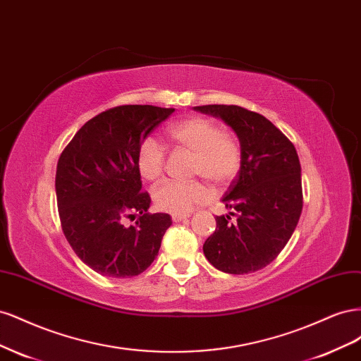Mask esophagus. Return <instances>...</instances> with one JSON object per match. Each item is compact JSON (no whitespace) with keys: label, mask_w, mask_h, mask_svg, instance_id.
<instances>
[{"label":"esophagus","mask_w":361,"mask_h":361,"mask_svg":"<svg viewBox=\"0 0 361 361\" xmlns=\"http://www.w3.org/2000/svg\"><path fill=\"white\" fill-rule=\"evenodd\" d=\"M190 215H187V214H173L171 215V220L174 221V223H179V221H183V220H187Z\"/></svg>","instance_id":"34e87169"}]
</instances>
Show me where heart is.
I'll use <instances>...</instances> for the list:
<instances>
[{
	"label": "heart",
	"instance_id": "heart-1",
	"mask_svg": "<svg viewBox=\"0 0 361 361\" xmlns=\"http://www.w3.org/2000/svg\"><path fill=\"white\" fill-rule=\"evenodd\" d=\"M170 143L192 152V174H200L212 185H226L241 169V147L235 137L221 133L214 120L188 117L166 129ZM162 146L154 138H145L137 150V170L146 180H157L164 170ZM209 199V190L202 180H164L154 190L155 206L170 214H188L195 204Z\"/></svg>",
	"mask_w": 361,
	"mask_h": 361
}]
</instances>
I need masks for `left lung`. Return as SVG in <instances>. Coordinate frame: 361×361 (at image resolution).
I'll return each mask as SVG.
<instances>
[{
  "label": "left lung",
  "mask_w": 361,
  "mask_h": 361,
  "mask_svg": "<svg viewBox=\"0 0 361 361\" xmlns=\"http://www.w3.org/2000/svg\"><path fill=\"white\" fill-rule=\"evenodd\" d=\"M195 111L221 118L241 145V169L223 197L235 209L216 216L204 257L227 274H250L285 248L302 211L301 166L286 135L269 120L238 105H202ZM231 214L237 218L232 222Z\"/></svg>",
  "instance_id": "left-lung-1"
}]
</instances>
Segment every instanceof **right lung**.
I'll return each mask as SVG.
<instances>
[{
  "label": "right lung",
  "mask_w": 361,
  "mask_h": 361,
  "mask_svg": "<svg viewBox=\"0 0 361 361\" xmlns=\"http://www.w3.org/2000/svg\"><path fill=\"white\" fill-rule=\"evenodd\" d=\"M173 111L154 105L110 108L90 118L60 155L56 192L63 233L97 274L134 277L158 256L171 216L147 212L150 197L141 192L137 150ZM135 214V226L123 224Z\"/></svg>",
  "instance_id": "obj_1"
}]
</instances>
